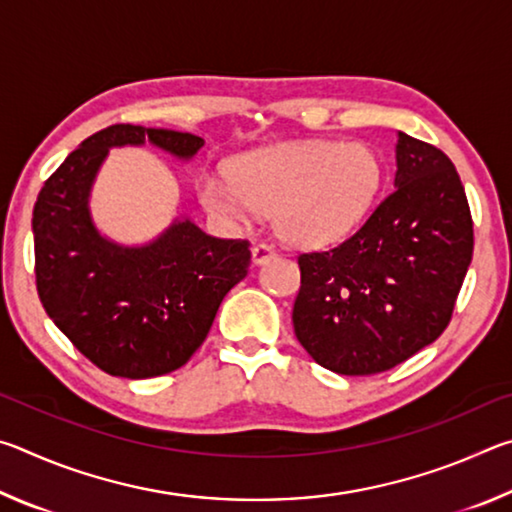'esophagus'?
Here are the masks:
<instances>
[{"label": "esophagus", "instance_id": "obj_1", "mask_svg": "<svg viewBox=\"0 0 512 512\" xmlns=\"http://www.w3.org/2000/svg\"><path fill=\"white\" fill-rule=\"evenodd\" d=\"M275 257V248L268 246V244H255L253 246V262L259 264H266L268 259Z\"/></svg>", "mask_w": 512, "mask_h": 512}]
</instances>
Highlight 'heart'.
<instances>
[{"label":"heart","instance_id":"obj_1","mask_svg":"<svg viewBox=\"0 0 512 512\" xmlns=\"http://www.w3.org/2000/svg\"><path fill=\"white\" fill-rule=\"evenodd\" d=\"M381 180L384 164L366 142H291L241 155L232 178L203 173L198 198L223 221L273 212L275 232L287 244L323 248L357 228Z\"/></svg>","mask_w":512,"mask_h":512}]
</instances>
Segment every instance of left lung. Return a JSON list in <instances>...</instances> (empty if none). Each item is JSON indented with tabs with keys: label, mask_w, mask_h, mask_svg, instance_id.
Listing matches in <instances>:
<instances>
[{
	"label": "left lung",
	"mask_w": 512,
	"mask_h": 512,
	"mask_svg": "<svg viewBox=\"0 0 512 512\" xmlns=\"http://www.w3.org/2000/svg\"><path fill=\"white\" fill-rule=\"evenodd\" d=\"M395 158V189L368 221L339 246L298 255L293 329L339 375H377L436 341L472 262V214L452 160L406 133Z\"/></svg>",
	"instance_id": "obj_1"
}]
</instances>
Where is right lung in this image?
Instances as JSON below:
<instances>
[{
	"label": "right lung",
	"instance_id": "add662e5",
	"mask_svg": "<svg viewBox=\"0 0 512 512\" xmlns=\"http://www.w3.org/2000/svg\"><path fill=\"white\" fill-rule=\"evenodd\" d=\"M151 142L189 160L192 133L115 124L81 142L33 207L36 287L74 348L112 377L149 379L185 366L250 266L246 239L210 237L189 219L146 246H119L94 228L88 198L112 146Z\"/></svg>",
	"mask_w": 512,
	"mask_h": 512
}]
</instances>
